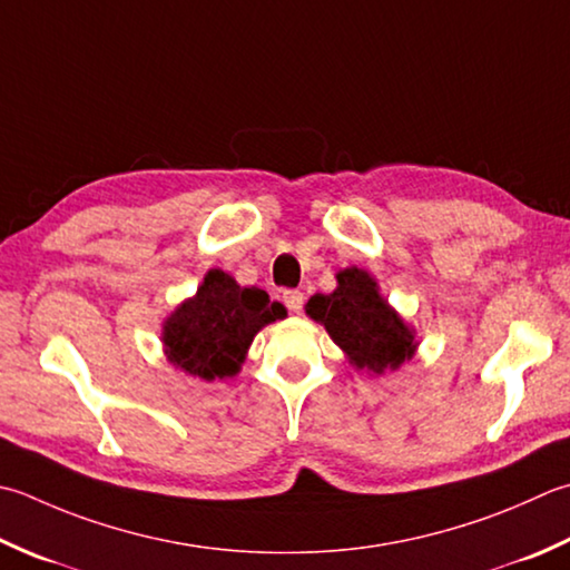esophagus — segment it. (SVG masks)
<instances>
[{
    "instance_id": "obj_1",
    "label": "esophagus",
    "mask_w": 570,
    "mask_h": 570,
    "mask_svg": "<svg viewBox=\"0 0 570 570\" xmlns=\"http://www.w3.org/2000/svg\"><path fill=\"white\" fill-rule=\"evenodd\" d=\"M284 304H286L288 311H292V314H301V308H304V294H301V292H284Z\"/></svg>"
}]
</instances>
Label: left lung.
I'll return each mask as SVG.
<instances>
[{
  "instance_id": "obj_1",
  "label": "left lung",
  "mask_w": 570,
  "mask_h": 570,
  "mask_svg": "<svg viewBox=\"0 0 570 570\" xmlns=\"http://www.w3.org/2000/svg\"><path fill=\"white\" fill-rule=\"evenodd\" d=\"M336 278V292L311 296L306 314L328 331L355 367L381 375L410 361L417 348L415 331L381 296L375 278L358 266Z\"/></svg>"
}]
</instances>
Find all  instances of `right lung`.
<instances>
[{
  "label": "right lung",
  "mask_w": 570,
  "mask_h": 570,
  "mask_svg": "<svg viewBox=\"0 0 570 570\" xmlns=\"http://www.w3.org/2000/svg\"><path fill=\"white\" fill-rule=\"evenodd\" d=\"M284 316V306L262 288L239 286L222 269H209L197 294L165 318V355L199 381H225L239 373L256 333Z\"/></svg>",
  "instance_id": "right-lung-1"
}]
</instances>
